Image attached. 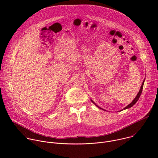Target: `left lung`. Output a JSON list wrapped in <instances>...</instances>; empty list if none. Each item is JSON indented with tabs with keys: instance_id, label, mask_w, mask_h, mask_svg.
<instances>
[{
	"instance_id": "obj_1",
	"label": "left lung",
	"mask_w": 158,
	"mask_h": 158,
	"mask_svg": "<svg viewBox=\"0 0 158 158\" xmlns=\"http://www.w3.org/2000/svg\"><path fill=\"white\" fill-rule=\"evenodd\" d=\"M144 81H145V79H144V81H143V83H142V85H141V88H140V90H139V93H138V94H137V96H136V98H134V99L129 104V105H127L126 107H125L123 109H121L120 111H122L123 110H124V109H129V108H130V107H131L132 106H133L136 103V102L138 101V99H139V98H140V96H141V93H142V91H143V85H144ZM91 101H92V102L94 104H95V106H96L98 107H99V109H102V110H106L105 109H103L102 108H101V107H99L92 99H91Z\"/></svg>"
}]
</instances>
